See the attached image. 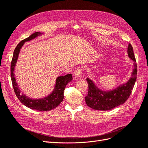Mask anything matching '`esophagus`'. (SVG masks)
Segmentation results:
<instances>
[{
	"mask_svg": "<svg viewBox=\"0 0 148 148\" xmlns=\"http://www.w3.org/2000/svg\"><path fill=\"white\" fill-rule=\"evenodd\" d=\"M82 74V70L80 67H78L74 71V75L77 77H81Z\"/></svg>",
	"mask_w": 148,
	"mask_h": 148,
	"instance_id": "obj_1",
	"label": "esophagus"
}]
</instances>
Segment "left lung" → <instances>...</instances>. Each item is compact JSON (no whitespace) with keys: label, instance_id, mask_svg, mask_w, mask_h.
Here are the masks:
<instances>
[{"label":"left lung","instance_id":"8db88e82","mask_svg":"<svg viewBox=\"0 0 148 148\" xmlns=\"http://www.w3.org/2000/svg\"><path fill=\"white\" fill-rule=\"evenodd\" d=\"M129 57L134 61L132 76L127 83L118 87L112 91H102L97 87L90 79L87 78L88 94L85 97L87 106L97 110H110L123 104L129 98L137 78V64L132 45L128 47Z\"/></svg>","mask_w":148,"mask_h":148}]
</instances>
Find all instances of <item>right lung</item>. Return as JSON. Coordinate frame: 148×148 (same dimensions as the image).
<instances>
[{
  "mask_svg": "<svg viewBox=\"0 0 148 148\" xmlns=\"http://www.w3.org/2000/svg\"><path fill=\"white\" fill-rule=\"evenodd\" d=\"M41 33L40 32H35L33 33L29 37L21 41L16 46L14 50L13 58H12L10 65V75L12 82V86L14 87V92L18 100L25 106L38 111H48L58 107L64 99V92L66 85L73 80L72 74H67L63 76H60L56 79V85L53 92L48 97L41 99H29L26 95L21 94L20 90L16 80L14 74V68L17 61L18 54L21 48L22 47L25 42L32 40L35 38Z\"/></svg>",
  "mask_w": 148,
  "mask_h": 148,
  "instance_id": "right-lung-1",
  "label": "right lung"
}]
</instances>
